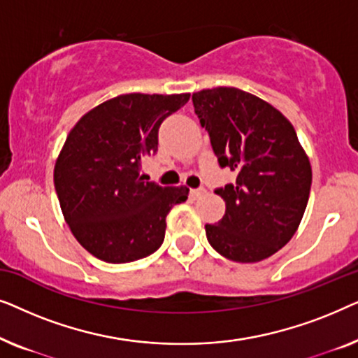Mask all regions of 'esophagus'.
Masks as SVG:
<instances>
[{"mask_svg": "<svg viewBox=\"0 0 358 358\" xmlns=\"http://www.w3.org/2000/svg\"><path fill=\"white\" fill-rule=\"evenodd\" d=\"M205 192V189H190V197L199 199Z\"/></svg>", "mask_w": 358, "mask_h": 358, "instance_id": "1", "label": "esophagus"}]
</instances>
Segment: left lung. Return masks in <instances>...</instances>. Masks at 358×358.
I'll return each instance as SVG.
<instances>
[{
    "instance_id": "left-lung-1",
    "label": "left lung",
    "mask_w": 358,
    "mask_h": 358,
    "mask_svg": "<svg viewBox=\"0 0 358 358\" xmlns=\"http://www.w3.org/2000/svg\"><path fill=\"white\" fill-rule=\"evenodd\" d=\"M192 102L220 166L238 173L236 182L215 190L227 210L205 224L210 246L234 262L271 257L295 234L310 199L311 164L295 129L238 87L199 91Z\"/></svg>"
}]
</instances>
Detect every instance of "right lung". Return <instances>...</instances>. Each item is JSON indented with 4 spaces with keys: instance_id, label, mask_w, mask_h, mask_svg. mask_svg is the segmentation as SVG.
<instances>
[{
    "instance_id": "add662e5",
    "label": "right lung",
    "mask_w": 358,
    "mask_h": 358,
    "mask_svg": "<svg viewBox=\"0 0 358 358\" xmlns=\"http://www.w3.org/2000/svg\"><path fill=\"white\" fill-rule=\"evenodd\" d=\"M190 94H122L78 120L58 155L53 182L78 243L109 264L153 254L166 217L189 189L143 180L141 161L158 151V130Z\"/></svg>"
}]
</instances>
